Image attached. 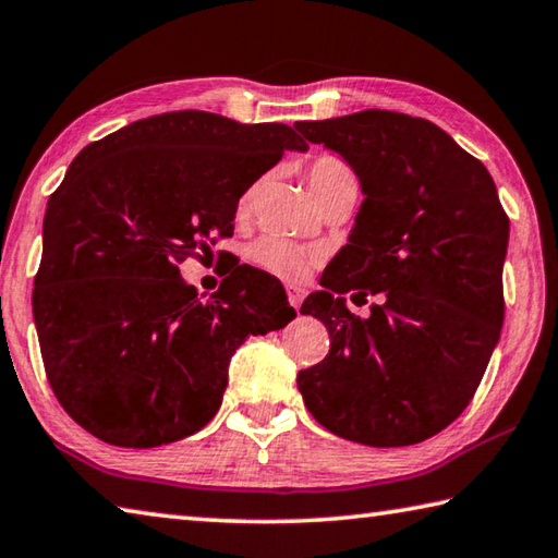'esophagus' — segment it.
Returning <instances> with one entry per match:
<instances>
[{"label":"esophagus","mask_w":558,"mask_h":558,"mask_svg":"<svg viewBox=\"0 0 558 558\" xmlns=\"http://www.w3.org/2000/svg\"><path fill=\"white\" fill-rule=\"evenodd\" d=\"M288 300L292 307H300L302 300H305V288H298V286H288Z\"/></svg>","instance_id":"1"}]
</instances>
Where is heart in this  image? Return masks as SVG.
Returning a JSON list of instances; mask_svg holds the SVG:
<instances>
[{"label": "heart", "instance_id": "b5f03b06", "mask_svg": "<svg viewBox=\"0 0 558 558\" xmlns=\"http://www.w3.org/2000/svg\"><path fill=\"white\" fill-rule=\"evenodd\" d=\"M307 180L317 202H322L327 195L343 187H356L359 180L353 173L347 160L339 156H317L307 168ZM258 185H251L239 199V215H246L256 197ZM251 260L256 263L260 270L278 276L282 280H300L310 270L312 263H317L322 253L317 248L300 246L295 241L278 239V236H263L248 251Z\"/></svg>", "mask_w": 558, "mask_h": 558}]
</instances>
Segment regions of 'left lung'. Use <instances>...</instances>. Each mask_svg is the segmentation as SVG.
I'll return each mask as SVG.
<instances>
[{
  "label": "left lung",
  "mask_w": 558,
  "mask_h": 558,
  "mask_svg": "<svg viewBox=\"0 0 558 558\" xmlns=\"http://www.w3.org/2000/svg\"><path fill=\"white\" fill-rule=\"evenodd\" d=\"M295 129L363 190L349 244L300 307L331 341L298 373L302 400L337 437L420 444L469 408L500 339L510 219L481 160L427 119L366 109ZM351 289L381 292L371 318L350 314Z\"/></svg>",
  "instance_id": "obj_1"
}]
</instances>
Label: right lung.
Instances as JSON below:
<instances>
[{
  "label": "right lung",
  "instance_id": "add662e5",
  "mask_svg": "<svg viewBox=\"0 0 558 558\" xmlns=\"http://www.w3.org/2000/svg\"><path fill=\"white\" fill-rule=\"evenodd\" d=\"M286 150H307L288 124L185 109L75 156L46 207L34 322L80 427L126 449L185 439L217 414L246 337L295 319L280 282L246 263L209 300L178 268L234 231L241 195Z\"/></svg>",
  "mask_w": 558,
  "mask_h": 558
}]
</instances>
